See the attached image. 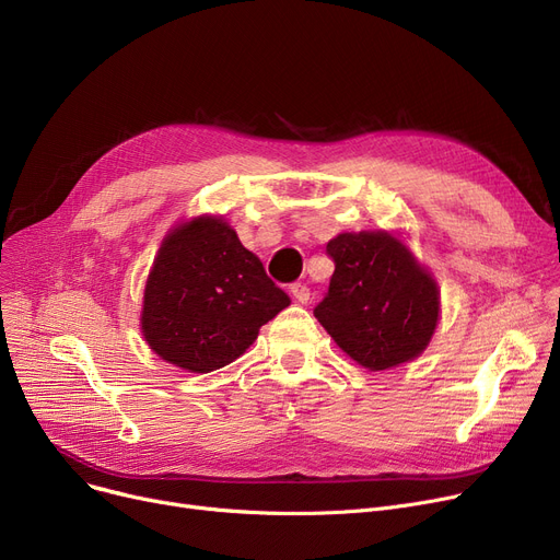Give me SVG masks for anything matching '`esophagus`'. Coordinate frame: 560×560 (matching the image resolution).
<instances>
[{
    "label": "esophagus",
    "instance_id": "esophagus-1",
    "mask_svg": "<svg viewBox=\"0 0 560 560\" xmlns=\"http://www.w3.org/2000/svg\"><path fill=\"white\" fill-rule=\"evenodd\" d=\"M290 295L295 298V302H300V304H308V300H311V290H308V285L306 283H292L290 285Z\"/></svg>",
    "mask_w": 560,
    "mask_h": 560
}]
</instances>
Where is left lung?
I'll return each mask as SVG.
<instances>
[{"label": "left lung", "mask_w": 560, "mask_h": 560, "mask_svg": "<svg viewBox=\"0 0 560 560\" xmlns=\"http://www.w3.org/2000/svg\"><path fill=\"white\" fill-rule=\"evenodd\" d=\"M327 254L336 270L313 311L319 325L374 372L416 359L438 322L435 281L384 231L340 233Z\"/></svg>", "instance_id": "left-lung-1"}]
</instances>
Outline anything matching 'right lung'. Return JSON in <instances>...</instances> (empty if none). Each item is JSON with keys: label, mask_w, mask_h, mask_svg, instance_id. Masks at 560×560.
Instances as JSON below:
<instances>
[{"label": "right lung", "mask_w": 560, "mask_h": 560, "mask_svg": "<svg viewBox=\"0 0 560 560\" xmlns=\"http://www.w3.org/2000/svg\"><path fill=\"white\" fill-rule=\"evenodd\" d=\"M290 304L262 262L218 218H197L163 241L144 285L142 336L163 361L213 372L245 354Z\"/></svg>", "instance_id": "1"}]
</instances>
